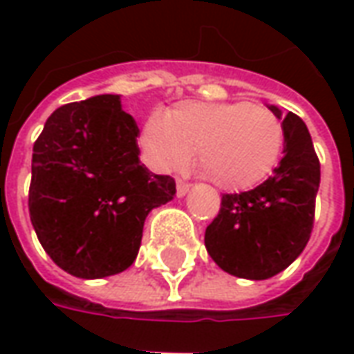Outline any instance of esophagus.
I'll use <instances>...</instances> for the list:
<instances>
[{"instance_id":"obj_1","label":"esophagus","mask_w":354,"mask_h":354,"mask_svg":"<svg viewBox=\"0 0 354 354\" xmlns=\"http://www.w3.org/2000/svg\"><path fill=\"white\" fill-rule=\"evenodd\" d=\"M187 193H189V184H185V182H182V180H178V184H176L178 197H185Z\"/></svg>"}]
</instances>
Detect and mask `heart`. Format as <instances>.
I'll list each match as a JSON object with an SVG mask.
<instances>
[{
    "label": "heart",
    "instance_id": "obj_1",
    "mask_svg": "<svg viewBox=\"0 0 354 354\" xmlns=\"http://www.w3.org/2000/svg\"><path fill=\"white\" fill-rule=\"evenodd\" d=\"M140 144L161 172L184 167L195 151L218 187L243 192L273 172L284 127L271 109L248 102H182L165 115L149 117Z\"/></svg>",
    "mask_w": 354,
    "mask_h": 354
}]
</instances>
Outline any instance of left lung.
<instances>
[{
    "label": "left lung",
    "mask_w": 354,
    "mask_h": 354,
    "mask_svg": "<svg viewBox=\"0 0 354 354\" xmlns=\"http://www.w3.org/2000/svg\"><path fill=\"white\" fill-rule=\"evenodd\" d=\"M267 108L282 119V159L258 187L223 195L220 214L205 233L218 267L248 281L274 277L304 252L320 184L319 157L304 121L294 113L282 117L273 104Z\"/></svg>",
    "instance_id": "8db88e82"
}]
</instances>
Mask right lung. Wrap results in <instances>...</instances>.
I'll return each instance as SVG.
<instances>
[{
  "instance_id": "right-lung-1",
  "label": "right lung",
  "mask_w": 354,
  "mask_h": 354,
  "mask_svg": "<svg viewBox=\"0 0 354 354\" xmlns=\"http://www.w3.org/2000/svg\"><path fill=\"white\" fill-rule=\"evenodd\" d=\"M138 134L119 94H96L55 109L35 140L30 220L66 273L104 279L129 269L147 214L174 199V180L140 162Z\"/></svg>"
}]
</instances>
